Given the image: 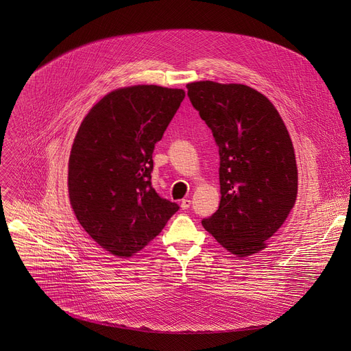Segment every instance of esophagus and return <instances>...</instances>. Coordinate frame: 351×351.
<instances>
[{
	"label": "esophagus",
	"instance_id": "1",
	"mask_svg": "<svg viewBox=\"0 0 351 351\" xmlns=\"http://www.w3.org/2000/svg\"><path fill=\"white\" fill-rule=\"evenodd\" d=\"M189 206H191V199H182L180 208H182V209H188Z\"/></svg>",
	"mask_w": 351,
	"mask_h": 351
}]
</instances>
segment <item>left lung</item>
<instances>
[{"label":"left lung","mask_w":351,"mask_h":351,"mask_svg":"<svg viewBox=\"0 0 351 351\" xmlns=\"http://www.w3.org/2000/svg\"><path fill=\"white\" fill-rule=\"evenodd\" d=\"M188 97L219 146L220 204L204 228L237 257L259 253L298 197V165L274 105L243 84L199 81Z\"/></svg>","instance_id":"1"}]
</instances>
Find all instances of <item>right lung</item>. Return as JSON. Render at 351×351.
Instances as JSON below:
<instances>
[{
	"label": "right lung",
	"mask_w": 351,
	"mask_h": 351,
	"mask_svg": "<svg viewBox=\"0 0 351 351\" xmlns=\"http://www.w3.org/2000/svg\"><path fill=\"white\" fill-rule=\"evenodd\" d=\"M185 90L134 85L110 90L80 125L68 162V193L80 225L106 252L131 257L179 206L151 186L155 143Z\"/></svg>",
	"instance_id": "1"
}]
</instances>
